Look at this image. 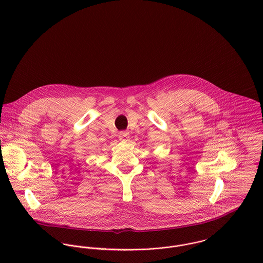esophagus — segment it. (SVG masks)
<instances>
[{"mask_svg":"<svg viewBox=\"0 0 263 263\" xmlns=\"http://www.w3.org/2000/svg\"><path fill=\"white\" fill-rule=\"evenodd\" d=\"M118 138H119V140H121V141H127V139H128V133H126V132H120L119 135H118Z\"/></svg>","mask_w":263,"mask_h":263,"instance_id":"obj_1","label":"esophagus"}]
</instances>
